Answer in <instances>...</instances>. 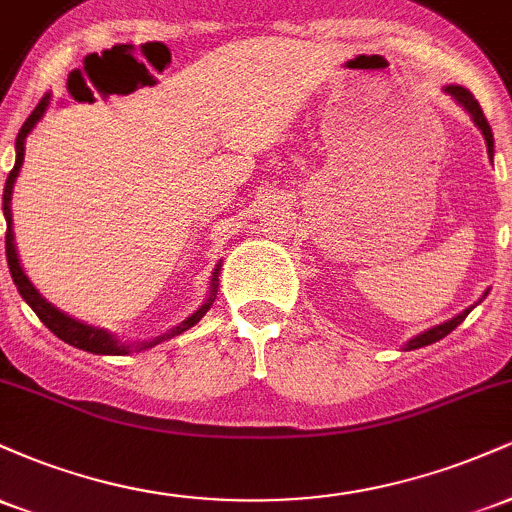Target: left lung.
<instances>
[{
  "label": "left lung",
  "instance_id": "1",
  "mask_svg": "<svg viewBox=\"0 0 512 512\" xmlns=\"http://www.w3.org/2000/svg\"><path fill=\"white\" fill-rule=\"evenodd\" d=\"M445 93H450V96L455 98V101L460 103L462 108L467 110L469 115H472L474 125H477V127L481 129V134H484V139H486V149H489V158H493V132H491V127H489V122H486V117H484V110H481V105L477 103V98H474L472 93L467 91V88H462V86H455V84L445 86ZM484 298H486V293H484ZM472 308H474V305H472ZM472 308L462 310L460 315H455V317H452V320H448V322H440V325L431 327V330H426V332L416 334V337H414V339H409L407 346H404V351H411V349H421V346H428V344L438 342V339H443L445 334H450L452 330H455L457 325H460V322L464 320V317H467L469 313H472Z\"/></svg>",
  "mask_w": 512,
  "mask_h": 512
}]
</instances>
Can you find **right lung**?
<instances>
[{"label": "right lung", "instance_id": "add662e5", "mask_svg": "<svg viewBox=\"0 0 512 512\" xmlns=\"http://www.w3.org/2000/svg\"><path fill=\"white\" fill-rule=\"evenodd\" d=\"M48 103H50V93H45L43 101L35 105V110L31 115H28V120L23 122V127L19 129V137H16V163L14 168H11L9 178H7V185H4V195H2V211H4V219H7V262H9V272H11V279H14L16 289H19L21 298L26 301L28 305L33 308V313L40 317V322H43L45 327L52 334H57V337L62 339V342L76 346V349H84V351H91V354H103V356H125L129 354L132 349H151V346L166 342V339L175 337V334H182L185 330H190V327H195L199 320H202L204 315H207V310L211 308V303H214L216 298V286H219V272H221V262L216 264L214 269V276H211V289H209V298L207 303L199 305V308L192 313L187 320H182L178 327H173V330H168L166 334H161V337H154L151 342H142V344H122L117 342V339L110 334L108 330H101V327H93V325H86V322L76 320V317L62 313L60 308H55L50 301H45L43 296H40V291L35 289L31 284V279H28L26 272H23L21 262H19V252H16V245H14V228H11V190H14V182L19 178V170L23 166V151H26V137L31 134V129L38 125L40 117L45 115V110H48Z\"/></svg>", "mask_w": 512, "mask_h": 512}]
</instances>
